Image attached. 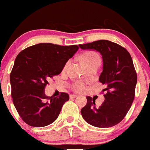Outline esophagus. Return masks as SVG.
Returning a JSON list of instances; mask_svg holds the SVG:
<instances>
[{
	"instance_id": "1",
	"label": "esophagus",
	"mask_w": 150,
	"mask_h": 150,
	"mask_svg": "<svg viewBox=\"0 0 150 150\" xmlns=\"http://www.w3.org/2000/svg\"><path fill=\"white\" fill-rule=\"evenodd\" d=\"M77 96H77V95H75V94H70V95H69V97L72 98H72H76Z\"/></svg>"
}]
</instances>
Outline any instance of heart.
Listing matches in <instances>:
<instances>
[{
    "label": "heart",
    "instance_id": "1",
    "mask_svg": "<svg viewBox=\"0 0 150 150\" xmlns=\"http://www.w3.org/2000/svg\"><path fill=\"white\" fill-rule=\"evenodd\" d=\"M81 63L83 64V66L93 64H101L100 57L96 52L91 51H87V52L83 54L81 57ZM72 88L75 91H82L85 88V84L83 82L78 81V82L75 83L73 84Z\"/></svg>",
    "mask_w": 150,
    "mask_h": 150
}]
</instances>
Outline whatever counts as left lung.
<instances>
[{"label":"left lung","instance_id":"left-lung-1","mask_svg":"<svg viewBox=\"0 0 150 150\" xmlns=\"http://www.w3.org/2000/svg\"><path fill=\"white\" fill-rule=\"evenodd\" d=\"M82 49L99 51L103 59V71L99 81L107 86L105 100L97 108L95 100L87 96L81 115L88 123L98 128L117 125L126 115L135 96L137 74L132 58L125 48L107 40L80 44Z\"/></svg>","mask_w":150,"mask_h":150}]
</instances>
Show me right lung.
Returning <instances> with one entry per match:
<instances>
[{
  "instance_id": "add662e5",
  "label": "right lung",
  "mask_w": 150,
  "mask_h": 150,
  "mask_svg": "<svg viewBox=\"0 0 150 150\" xmlns=\"http://www.w3.org/2000/svg\"><path fill=\"white\" fill-rule=\"evenodd\" d=\"M79 47L38 43L22 50L15 59L10 74L11 97L23 121L33 127H43L58 117L69 95L61 93L48 97L45 88L50 80L61 73L66 62ZM48 98L50 101H46Z\"/></svg>"
}]
</instances>
